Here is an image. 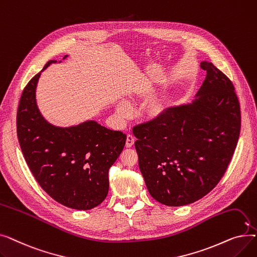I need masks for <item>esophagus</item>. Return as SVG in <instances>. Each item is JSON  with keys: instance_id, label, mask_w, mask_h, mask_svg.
Listing matches in <instances>:
<instances>
[{"instance_id": "34e87169", "label": "esophagus", "mask_w": 257, "mask_h": 257, "mask_svg": "<svg viewBox=\"0 0 257 257\" xmlns=\"http://www.w3.org/2000/svg\"><path fill=\"white\" fill-rule=\"evenodd\" d=\"M134 141H136V139H134V137L132 136V134H128L127 139H126V147L127 148L132 147L134 145Z\"/></svg>"}]
</instances>
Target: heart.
<instances>
[{
  "instance_id": "obj_1",
  "label": "heart",
  "mask_w": 257,
  "mask_h": 257,
  "mask_svg": "<svg viewBox=\"0 0 257 257\" xmlns=\"http://www.w3.org/2000/svg\"><path fill=\"white\" fill-rule=\"evenodd\" d=\"M130 100H132V98ZM165 111H166L165 103L161 100L154 102L150 107V114L153 117H160L165 113ZM115 113L120 120L127 119L131 114V105L125 100L117 101L115 104Z\"/></svg>"
}]
</instances>
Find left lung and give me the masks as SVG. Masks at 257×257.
I'll return each mask as SVG.
<instances>
[{
	"mask_svg": "<svg viewBox=\"0 0 257 257\" xmlns=\"http://www.w3.org/2000/svg\"><path fill=\"white\" fill-rule=\"evenodd\" d=\"M200 66L207 75L191 103L169 107L133 129L148 191L167 206L207 195L225 174L239 137V103L231 81L211 62Z\"/></svg>",
	"mask_w": 257,
	"mask_h": 257,
	"instance_id": "1",
	"label": "left lung"
}]
</instances>
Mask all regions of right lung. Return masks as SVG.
<instances>
[{"label": "right lung", "instance_id": "right-lung-1", "mask_svg": "<svg viewBox=\"0 0 257 257\" xmlns=\"http://www.w3.org/2000/svg\"><path fill=\"white\" fill-rule=\"evenodd\" d=\"M56 62L48 61L25 87L17 116L18 139L43 190L66 207L87 210L105 200L109 190L108 170L123 151L126 134L94 119L61 127L45 118L37 105L36 88L42 73Z\"/></svg>", "mask_w": 257, "mask_h": 257}]
</instances>
